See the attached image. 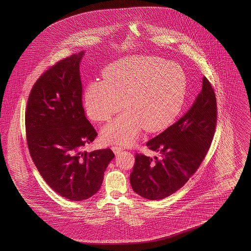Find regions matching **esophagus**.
I'll return each mask as SVG.
<instances>
[{"mask_svg": "<svg viewBox=\"0 0 251 251\" xmlns=\"http://www.w3.org/2000/svg\"><path fill=\"white\" fill-rule=\"evenodd\" d=\"M112 151H114V153L115 154H119L120 153V151L123 150L121 147H120V146H112Z\"/></svg>", "mask_w": 251, "mask_h": 251, "instance_id": "esophagus-1", "label": "esophagus"}]
</instances>
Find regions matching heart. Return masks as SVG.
I'll list each match as a JSON object with an SVG mask.
<instances>
[{
	"instance_id": "obj_1",
	"label": "heart",
	"mask_w": 251,
	"mask_h": 251,
	"mask_svg": "<svg viewBox=\"0 0 251 251\" xmlns=\"http://www.w3.org/2000/svg\"><path fill=\"white\" fill-rule=\"evenodd\" d=\"M103 80L88 84L83 94L87 116L107 121L126 110L101 130L107 143L131 144L144 128L157 131L176 119L183 106L187 80L177 63L160 57L132 56L109 65Z\"/></svg>"
}]
</instances>
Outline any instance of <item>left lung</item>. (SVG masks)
Returning a JSON list of instances; mask_svg holds the SVG:
<instances>
[{"label": "left lung", "mask_w": 251, "mask_h": 251, "mask_svg": "<svg viewBox=\"0 0 251 251\" xmlns=\"http://www.w3.org/2000/svg\"><path fill=\"white\" fill-rule=\"evenodd\" d=\"M217 106L206 77L191 108L147 147L160 153L152 158L135 153L130 175L133 191L150 201L163 200L181 188L202 163L215 135Z\"/></svg>", "instance_id": "1"}]
</instances>
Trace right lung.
<instances>
[{"mask_svg": "<svg viewBox=\"0 0 251 251\" xmlns=\"http://www.w3.org/2000/svg\"><path fill=\"white\" fill-rule=\"evenodd\" d=\"M83 55L72 54L49 68L33 85L25 111L26 140L38 172L52 190L76 201L100 190L115 157L110 149L83 151L98 135L83 106Z\"/></svg>", "mask_w": 251, "mask_h": 251, "instance_id": "right-lung-1", "label": "right lung"}]
</instances>
